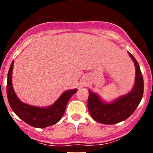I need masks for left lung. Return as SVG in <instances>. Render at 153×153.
<instances>
[{
  "label": "left lung",
  "mask_w": 153,
  "mask_h": 153,
  "mask_svg": "<svg viewBox=\"0 0 153 153\" xmlns=\"http://www.w3.org/2000/svg\"><path fill=\"white\" fill-rule=\"evenodd\" d=\"M136 68L135 83L132 90L111 104L104 103L98 95L89 91L88 109L91 116L98 122L115 124L127 119L139 105L143 94V79L139 64L129 52Z\"/></svg>",
  "instance_id": "left-lung-1"
}]
</instances>
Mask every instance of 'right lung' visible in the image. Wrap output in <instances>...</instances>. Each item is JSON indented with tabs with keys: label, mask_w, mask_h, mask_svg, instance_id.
I'll return each mask as SVG.
<instances>
[{
	"label": "right lung",
	"mask_w": 153,
	"mask_h": 153,
	"mask_svg": "<svg viewBox=\"0 0 153 153\" xmlns=\"http://www.w3.org/2000/svg\"><path fill=\"white\" fill-rule=\"evenodd\" d=\"M13 64L14 61H12L9 69L7 94L10 105L14 112L24 122L33 127L44 128L58 123L64 115L69 98L77 92V89L66 91L53 105L47 108H40L24 104L18 99L12 87Z\"/></svg>",
	"instance_id": "right-lung-1"
}]
</instances>
